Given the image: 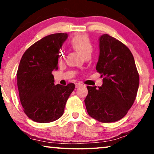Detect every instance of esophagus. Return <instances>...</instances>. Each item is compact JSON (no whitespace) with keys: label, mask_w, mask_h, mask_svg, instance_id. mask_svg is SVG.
<instances>
[{"label":"esophagus","mask_w":154,"mask_h":154,"mask_svg":"<svg viewBox=\"0 0 154 154\" xmlns=\"http://www.w3.org/2000/svg\"><path fill=\"white\" fill-rule=\"evenodd\" d=\"M83 84L81 83H75V88H79L80 87H81V86H83Z\"/></svg>","instance_id":"1"}]
</instances>
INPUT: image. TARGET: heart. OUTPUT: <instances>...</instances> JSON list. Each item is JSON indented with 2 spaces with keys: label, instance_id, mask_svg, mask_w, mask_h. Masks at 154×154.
I'll return each mask as SVG.
<instances>
[{
  "label": "heart",
  "instance_id": "b5f03b06",
  "mask_svg": "<svg viewBox=\"0 0 154 154\" xmlns=\"http://www.w3.org/2000/svg\"><path fill=\"white\" fill-rule=\"evenodd\" d=\"M71 45L84 56L91 53L92 50V42L90 38L85 34H77L74 35L71 40ZM62 51L64 53V51ZM63 54H64L62 52V55Z\"/></svg>",
  "mask_w": 154,
  "mask_h": 154
}]
</instances>
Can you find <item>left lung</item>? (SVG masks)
Instances as JSON below:
<instances>
[{
    "instance_id": "1",
    "label": "left lung",
    "mask_w": 154,
    "mask_h": 154,
    "mask_svg": "<svg viewBox=\"0 0 154 154\" xmlns=\"http://www.w3.org/2000/svg\"><path fill=\"white\" fill-rule=\"evenodd\" d=\"M99 45L96 70L103 77V83L98 88L87 86L85 104L90 117L102 123H112L123 119L131 108L140 78L127 46L108 34L101 35Z\"/></svg>"
}]
</instances>
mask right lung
I'll list each match as a JSON object with an SVG mask.
<instances>
[{
  "instance_id": "obj_1",
  "label": "right lung",
  "mask_w": 154,
  "mask_h": 154,
  "mask_svg": "<svg viewBox=\"0 0 154 154\" xmlns=\"http://www.w3.org/2000/svg\"><path fill=\"white\" fill-rule=\"evenodd\" d=\"M66 33H54L35 42L21 59L17 77L24 111L32 121L46 123L62 116L73 83L54 85L52 71L57 69L59 52Z\"/></svg>"
}]
</instances>
